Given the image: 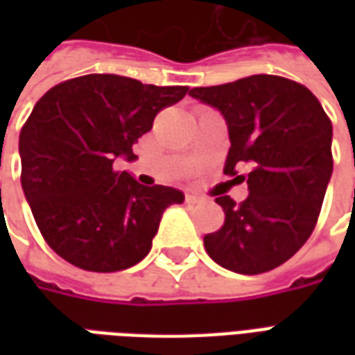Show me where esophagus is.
I'll list each match as a JSON object with an SVG mask.
<instances>
[{"label": "esophagus", "mask_w": 355, "mask_h": 355, "mask_svg": "<svg viewBox=\"0 0 355 355\" xmlns=\"http://www.w3.org/2000/svg\"><path fill=\"white\" fill-rule=\"evenodd\" d=\"M186 201L188 203H201L203 201V196H200V193H186Z\"/></svg>", "instance_id": "obj_1"}]
</instances>
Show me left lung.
Returning a JSON list of instances; mask_svg holds the SVG:
<instances>
[{
	"label": "left lung",
	"instance_id": "8db88e82",
	"mask_svg": "<svg viewBox=\"0 0 355 355\" xmlns=\"http://www.w3.org/2000/svg\"><path fill=\"white\" fill-rule=\"evenodd\" d=\"M190 96L223 114L230 150L224 175L247 180L245 201L216 198L223 228L203 238L207 254L236 274H262L289 261L315 228L333 175V125L310 89L257 73L196 87ZM241 164L252 171L237 175Z\"/></svg>",
	"mask_w": 355,
	"mask_h": 355
}]
</instances>
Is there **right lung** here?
<instances>
[{
	"label": "right lung",
	"mask_w": 355,
	"mask_h": 355,
	"mask_svg": "<svg viewBox=\"0 0 355 355\" xmlns=\"http://www.w3.org/2000/svg\"><path fill=\"white\" fill-rule=\"evenodd\" d=\"M188 87L91 73L43 94L22 127V190L49 247L73 266L117 272L152 249L163 211L184 201L171 186H142L114 169L135 162L132 144Z\"/></svg>",
	"instance_id": "obj_1"
}]
</instances>
